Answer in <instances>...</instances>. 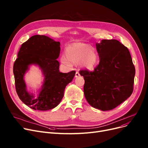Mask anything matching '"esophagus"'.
I'll return each instance as SVG.
<instances>
[{
    "instance_id": "1",
    "label": "esophagus",
    "mask_w": 148,
    "mask_h": 148,
    "mask_svg": "<svg viewBox=\"0 0 148 148\" xmlns=\"http://www.w3.org/2000/svg\"><path fill=\"white\" fill-rule=\"evenodd\" d=\"M80 75V74L79 72H78V71H76L75 74V77H79Z\"/></svg>"
}]
</instances>
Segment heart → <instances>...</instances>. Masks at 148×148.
<instances>
[{
	"instance_id": "heart-1",
	"label": "heart",
	"mask_w": 148,
	"mask_h": 148,
	"mask_svg": "<svg viewBox=\"0 0 148 148\" xmlns=\"http://www.w3.org/2000/svg\"><path fill=\"white\" fill-rule=\"evenodd\" d=\"M98 56L95 50L89 45L76 43L68 46L66 49V55L60 58L61 63L71 68L73 64H79L88 69L94 68L97 64Z\"/></svg>"
}]
</instances>
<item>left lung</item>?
<instances>
[{
	"instance_id": "obj_1",
	"label": "left lung",
	"mask_w": 148,
	"mask_h": 148,
	"mask_svg": "<svg viewBox=\"0 0 148 148\" xmlns=\"http://www.w3.org/2000/svg\"><path fill=\"white\" fill-rule=\"evenodd\" d=\"M96 48L99 64L93 71L79 72L84 79V94L92 107L110 110L133 93L135 67L128 49L118 40H103Z\"/></svg>"
}]
</instances>
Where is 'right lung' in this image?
<instances>
[{
  "instance_id": "right-lung-1",
  "label": "right lung",
  "mask_w": 148,
  "mask_h": 148,
  "mask_svg": "<svg viewBox=\"0 0 148 148\" xmlns=\"http://www.w3.org/2000/svg\"><path fill=\"white\" fill-rule=\"evenodd\" d=\"M60 42L45 35H34L21 45L15 60L13 73L17 94L21 101L36 110L46 111L56 107L61 101L66 85L71 82L75 71H59ZM38 65L45 75L44 83L38 97L27 92L23 77L30 64Z\"/></svg>"
}]
</instances>
